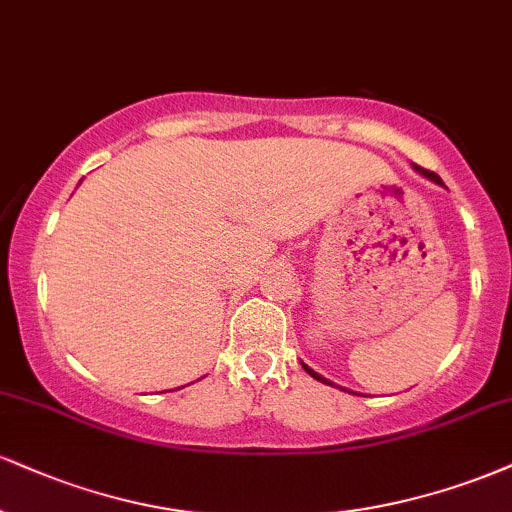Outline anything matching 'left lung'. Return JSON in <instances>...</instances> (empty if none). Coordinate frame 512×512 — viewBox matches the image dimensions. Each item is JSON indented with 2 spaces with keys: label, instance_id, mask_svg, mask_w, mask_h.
<instances>
[{
  "label": "left lung",
  "instance_id": "obj_1",
  "mask_svg": "<svg viewBox=\"0 0 512 512\" xmlns=\"http://www.w3.org/2000/svg\"><path fill=\"white\" fill-rule=\"evenodd\" d=\"M415 169H417V171H420V174H422V176L432 178V181H434V183H441V186H443V181H441V178H439V176H436V174H434V171H429V169H422V166H417V164H415ZM303 367H305V372H307V374H310V377H312V379L322 381V384H329V386H334V384H331V381H326L324 377H319V374L315 372V369H310V367H307V365H303Z\"/></svg>",
  "mask_w": 512,
  "mask_h": 512
}]
</instances>
